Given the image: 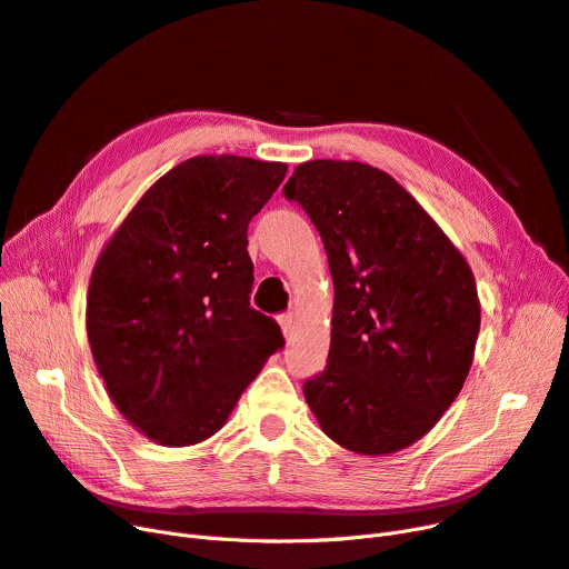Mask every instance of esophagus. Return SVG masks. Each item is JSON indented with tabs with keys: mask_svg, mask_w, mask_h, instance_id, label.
<instances>
[{
	"mask_svg": "<svg viewBox=\"0 0 569 569\" xmlns=\"http://www.w3.org/2000/svg\"><path fill=\"white\" fill-rule=\"evenodd\" d=\"M277 320H279V325H281L283 337H288L290 330H292V313H281Z\"/></svg>",
	"mask_w": 569,
	"mask_h": 569,
	"instance_id": "34e87169",
	"label": "esophagus"
}]
</instances>
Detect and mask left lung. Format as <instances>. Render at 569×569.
I'll list each match as a JSON object with an SVG mask.
<instances>
[{"mask_svg": "<svg viewBox=\"0 0 569 569\" xmlns=\"http://www.w3.org/2000/svg\"><path fill=\"white\" fill-rule=\"evenodd\" d=\"M327 251L332 343L305 397L320 429L357 455L420 440L461 392L480 302L466 258L387 172L309 161L283 187Z\"/></svg>", "mask_w": 569, "mask_h": 569, "instance_id": "left-lung-1", "label": "left lung"}]
</instances>
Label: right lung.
Masks as SVG:
<instances>
[{"label":"right lung","instance_id":"obj_1","mask_svg":"<svg viewBox=\"0 0 569 569\" xmlns=\"http://www.w3.org/2000/svg\"><path fill=\"white\" fill-rule=\"evenodd\" d=\"M288 166L193 157L149 189L103 249L87 295V337L112 403L168 447L217 433L283 348L251 307L249 221Z\"/></svg>","mask_w":569,"mask_h":569}]
</instances>
